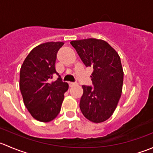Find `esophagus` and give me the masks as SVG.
Masks as SVG:
<instances>
[{
    "label": "esophagus",
    "mask_w": 153,
    "mask_h": 153,
    "mask_svg": "<svg viewBox=\"0 0 153 153\" xmlns=\"http://www.w3.org/2000/svg\"><path fill=\"white\" fill-rule=\"evenodd\" d=\"M76 84H77L76 83H74V82H69V86H70V87L75 86V85H76Z\"/></svg>",
    "instance_id": "1"
}]
</instances>
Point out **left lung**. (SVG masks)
<instances>
[{
  "instance_id": "1",
  "label": "left lung",
  "mask_w": 153,
  "mask_h": 153,
  "mask_svg": "<svg viewBox=\"0 0 153 153\" xmlns=\"http://www.w3.org/2000/svg\"><path fill=\"white\" fill-rule=\"evenodd\" d=\"M86 67L93 68L92 86L83 85L80 109L86 118L101 123L110 118L122 92L124 72L121 58L107 42L95 38L72 41Z\"/></svg>"
}]
</instances>
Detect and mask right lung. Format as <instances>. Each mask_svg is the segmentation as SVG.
Segmentation results:
<instances>
[{"instance_id": "1", "label": "right lung", "mask_w": 153, "mask_h": 153, "mask_svg": "<svg viewBox=\"0 0 153 153\" xmlns=\"http://www.w3.org/2000/svg\"><path fill=\"white\" fill-rule=\"evenodd\" d=\"M63 42H47L34 48L20 71V89L24 103L35 119L49 122L61 111L64 92L69 85L55 70L57 52ZM56 74L58 79L50 82Z\"/></svg>"}]
</instances>
